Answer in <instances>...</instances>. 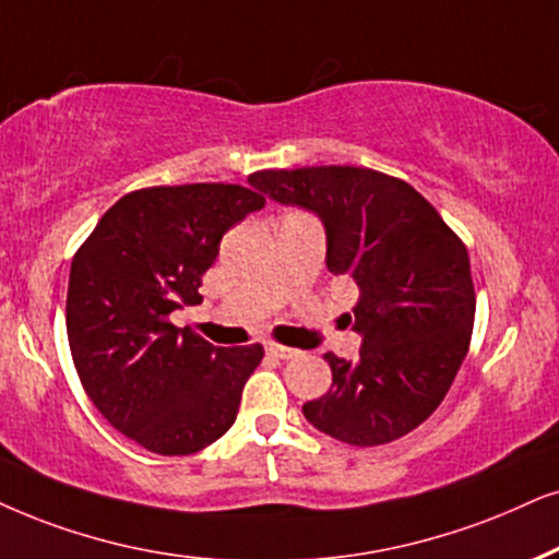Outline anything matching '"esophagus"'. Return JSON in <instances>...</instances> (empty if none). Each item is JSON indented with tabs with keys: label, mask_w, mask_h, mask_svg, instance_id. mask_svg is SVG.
Returning a JSON list of instances; mask_svg holds the SVG:
<instances>
[{
	"label": "esophagus",
	"mask_w": 559,
	"mask_h": 559,
	"mask_svg": "<svg viewBox=\"0 0 559 559\" xmlns=\"http://www.w3.org/2000/svg\"><path fill=\"white\" fill-rule=\"evenodd\" d=\"M265 350H267V356H273V358H294L296 353V348H288V345H281V343H265Z\"/></svg>",
	"instance_id": "esophagus-1"
}]
</instances>
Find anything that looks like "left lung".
<instances>
[{
  "label": "left lung",
  "instance_id": "1",
  "mask_svg": "<svg viewBox=\"0 0 559 559\" xmlns=\"http://www.w3.org/2000/svg\"><path fill=\"white\" fill-rule=\"evenodd\" d=\"M250 182L278 203L314 211L328 267L361 288L356 361L324 353L332 386L304 405L317 430L381 447L426 423L454 384L475 324L467 245L409 182L369 167L260 169Z\"/></svg>",
  "mask_w": 559,
  "mask_h": 559
}]
</instances>
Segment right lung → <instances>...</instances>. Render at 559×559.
Wrapping results in <instances>:
<instances>
[{"label":"right lung","mask_w":559,"mask_h":559,"mask_svg":"<svg viewBox=\"0 0 559 559\" xmlns=\"http://www.w3.org/2000/svg\"><path fill=\"white\" fill-rule=\"evenodd\" d=\"M263 206L235 182L141 188L105 211L72 260L74 369L103 418L154 454H195L227 433L263 361L260 343L214 348L169 322L180 304H201L222 237Z\"/></svg>","instance_id":"add662e5"}]
</instances>
